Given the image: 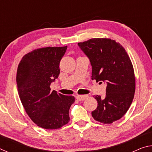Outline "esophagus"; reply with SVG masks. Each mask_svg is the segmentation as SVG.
<instances>
[{
	"label": "esophagus",
	"mask_w": 152,
	"mask_h": 152,
	"mask_svg": "<svg viewBox=\"0 0 152 152\" xmlns=\"http://www.w3.org/2000/svg\"><path fill=\"white\" fill-rule=\"evenodd\" d=\"M87 97H88L87 95H78V96H76V99H78V101H84V100L86 99Z\"/></svg>",
	"instance_id": "obj_1"
}]
</instances>
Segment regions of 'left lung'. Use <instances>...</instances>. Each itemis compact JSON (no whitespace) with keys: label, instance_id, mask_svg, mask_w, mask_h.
Segmentation results:
<instances>
[{"label":"left lung","instance_id":"left-lung-1","mask_svg":"<svg viewBox=\"0 0 152 152\" xmlns=\"http://www.w3.org/2000/svg\"><path fill=\"white\" fill-rule=\"evenodd\" d=\"M78 45L92 66V80L107 84L106 94L94 96L98 102L94 119L104 124L120 119L134 97L135 80L132 61L124 48L115 40L94 38Z\"/></svg>","mask_w":152,"mask_h":152}]
</instances>
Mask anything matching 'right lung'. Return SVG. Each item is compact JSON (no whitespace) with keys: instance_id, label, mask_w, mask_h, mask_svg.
<instances>
[{"instance_id":"obj_1","label":"right lung","mask_w":152,"mask_h":152,"mask_svg":"<svg viewBox=\"0 0 152 152\" xmlns=\"http://www.w3.org/2000/svg\"><path fill=\"white\" fill-rule=\"evenodd\" d=\"M67 46L40 48L23 57L17 72V91L25 111L33 122L45 129H56L70 121L73 96L51 91L60 74V62Z\"/></svg>"}]
</instances>
